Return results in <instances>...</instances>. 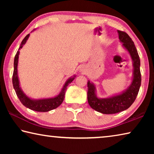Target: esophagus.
<instances>
[{
  "label": "esophagus",
  "instance_id": "esophagus-1",
  "mask_svg": "<svg viewBox=\"0 0 154 154\" xmlns=\"http://www.w3.org/2000/svg\"><path fill=\"white\" fill-rule=\"evenodd\" d=\"M82 71H83V69H82Z\"/></svg>",
  "mask_w": 154,
  "mask_h": 154
}]
</instances>
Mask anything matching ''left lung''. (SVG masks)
<instances>
[{
	"label": "left lung",
	"mask_w": 154,
	"mask_h": 154,
	"mask_svg": "<svg viewBox=\"0 0 154 154\" xmlns=\"http://www.w3.org/2000/svg\"><path fill=\"white\" fill-rule=\"evenodd\" d=\"M119 38L122 45L131 56L133 61V80L129 88L120 94L107 98H98L95 94L93 83L88 82V101L90 106L96 111L104 114H113L128 109L134 102L141 83L140 71V59L134 42L126 32L118 30Z\"/></svg>",
	"instance_id": "left-lung-1"
}]
</instances>
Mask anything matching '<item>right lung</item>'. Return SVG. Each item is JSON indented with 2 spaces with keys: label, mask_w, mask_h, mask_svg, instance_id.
Wrapping results in <instances>:
<instances>
[{
  "label": "right lung",
  "mask_w": 154,
  "mask_h": 154,
  "mask_svg": "<svg viewBox=\"0 0 154 154\" xmlns=\"http://www.w3.org/2000/svg\"><path fill=\"white\" fill-rule=\"evenodd\" d=\"M30 34H28L25 36V38L23 39V41L21 43V45L19 49L22 48L23 45H24L28 40V37H29ZM18 49L16 54H15V58H14V74H13L12 77V82H13V85H14V90L16 92V94L18 98L20 99V102L22 103L27 108L31 109V110L35 111H39V112H47L49 111H51L52 109H54L58 107L62 103L64 98L65 92H66L67 86L69 85V83H71L73 79H75V77L70 78L69 80L66 81L65 83L63 88L60 93L58 96H56L54 98H45V99H41V100H32L26 96L24 92H22V90L20 87L19 83V79H18L17 77V62H18V58H19V54L20 51Z\"/></svg>",
  "instance_id": "obj_1"
}]
</instances>
